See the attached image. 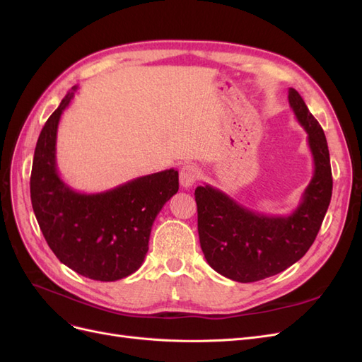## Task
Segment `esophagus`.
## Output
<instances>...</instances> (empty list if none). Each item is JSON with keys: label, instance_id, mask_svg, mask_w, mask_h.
Instances as JSON below:
<instances>
[{"label": "esophagus", "instance_id": "esophagus-1", "mask_svg": "<svg viewBox=\"0 0 362 362\" xmlns=\"http://www.w3.org/2000/svg\"><path fill=\"white\" fill-rule=\"evenodd\" d=\"M199 175H201V170L196 164L193 163L184 164L180 170V182L184 189H190L192 185L199 180Z\"/></svg>", "mask_w": 362, "mask_h": 362}]
</instances>
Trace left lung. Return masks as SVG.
I'll return each mask as SVG.
<instances>
[{"mask_svg": "<svg viewBox=\"0 0 362 362\" xmlns=\"http://www.w3.org/2000/svg\"><path fill=\"white\" fill-rule=\"evenodd\" d=\"M288 103L308 134L314 158L313 180L291 214L252 211L211 185L194 190L205 259L217 273L237 282L266 279L299 261L314 243L331 202L332 172L323 129L298 90H288Z\"/></svg>", "mask_w": 362, "mask_h": 362, "instance_id": "left-lung-1", "label": "left lung"}]
</instances>
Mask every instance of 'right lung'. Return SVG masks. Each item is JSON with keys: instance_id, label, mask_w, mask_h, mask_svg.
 <instances>
[{"instance_id": "right-lung-1", "label": "right lung", "mask_w": 362, "mask_h": 362, "mask_svg": "<svg viewBox=\"0 0 362 362\" xmlns=\"http://www.w3.org/2000/svg\"><path fill=\"white\" fill-rule=\"evenodd\" d=\"M76 89L63 98L40 131L30 178L31 205L60 262L86 278L110 282L141 266L152 223L178 192V170L145 175L101 193L72 190L57 172L56 141L60 116Z\"/></svg>"}]
</instances>
